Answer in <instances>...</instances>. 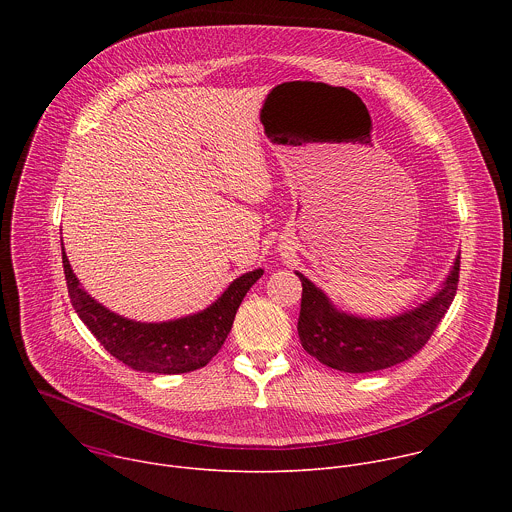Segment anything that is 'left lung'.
<instances>
[{"mask_svg":"<svg viewBox=\"0 0 512 512\" xmlns=\"http://www.w3.org/2000/svg\"><path fill=\"white\" fill-rule=\"evenodd\" d=\"M298 334L308 354L344 373L389 369L419 352L454 302L460 255L435 294L417 308L391 318H362L338 310L332 300L304 273Z\"/></svg>","mask_w":512,"mask_h":512,"instance_id":"1","label":"left lung"}]
</instances>
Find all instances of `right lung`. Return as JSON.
Listing matches in <instances>:
<instances>
[{"mask_svg":"<svg viewBox=\"0 0 512 512\" xmlns=\"http://www.w3.org/2000/svg\"><path fill=\"white\" fill-rule=\"evenodd\" d=\"M62 265L72 308L93 336L133 371L178 375L202 369L225 344L235 314L251 285L263 275L253 269L237 277L208 308L168 322H137L119 316L87 294L62 247Z\"/></svg>","mask_w":512,"mask_h":512,"instance_id":"right-lung-1","label":"right lung"}]
</instances>
